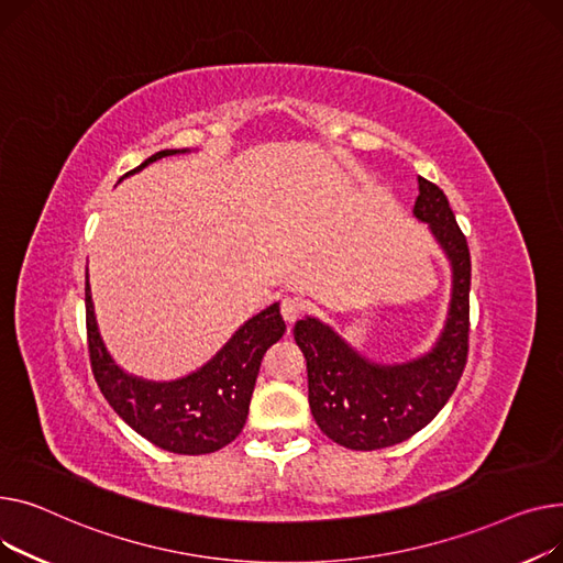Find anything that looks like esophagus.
Instances as JSON below:
<instances>
[{
  "mask_svg": "<svg viewBox=\"0 0 563 563\" xmlns=\"http://www.w3.org/2000/svg\"><path fill=\"white\" fill-rule=\"evenodd\" d=\"M302 311H305V305H302V300H297V297L286 295L282 300V316L286 322H295L302 316Z\"/></svg>",
  "mask_w": 563,
  "mask_h": 563,
  "instance_id": "34e87169",
  "label": "esophagus"
}]
</instances>
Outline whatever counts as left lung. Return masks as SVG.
Masks as SVG:
<instances>
[{
  "label": "left lung",
  "mask_w": 563,
  "mask_h": 563,
  "mask_svg": "<svg viewBox=\"0 0 563 563\" xmlns=\"http://www.w3.org/2000/svg\"><path fill=\"white\" fill-rule=\"evenodd\" d=\"M413 216L429 222L452 263V302L437 347L402 366H375L316 318L292 336L307 358L309 407L324 437L350 450H379L411 439L454 393L468 358L471 252L445 192L418 177Z\"/></svg>",
  "instance_id": "obj_1"
}]
</instances>
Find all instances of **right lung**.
<instances>
[{
    "mask_svg": "<svg viewBox=\"0 0 563 563\" xmlns=\"http://www.w3.org/2000/svg\"><path fill=\"white\" fill-rule=\"evenodd\" d=\"M170 154H177V150L156 152L131 173H139L147 163ZM86 332L95 382L113 411L131 429H136L143 439L161 450L209 454L241 434L261 358L284 336L286 324L279 305H273L250 318L207 366L184 379L163 384L131 377L115 366L97 332L88 279Z\"/></svg>",
    "mask_w": 563,
    "mask_h": 563,
    "instance_id": "add662e5",
    "label": "right lung"
}]
</instances>
